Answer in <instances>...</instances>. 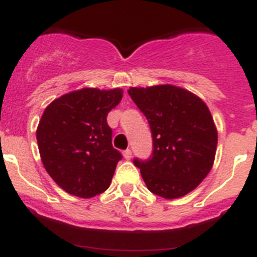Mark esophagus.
Returning <instances> with one entry per match:
<instances>
[{
    "label": "esophagus",
    "instance_id": "34e87169",
    "mask_svg": "<svg viewBox=\"0 0 257 257\" xmlns=\"http://www.w3.org/2000/svg\"><path fill=\"white\" fill-rule=\"evenodd\" d=\"M122 155H124V159H126V160L131 159V158H132V150H131V149H126V150L122 153Z\"/></svg>",
    "mask_w": 257,
    "mask_h": 257
}]
</instances>
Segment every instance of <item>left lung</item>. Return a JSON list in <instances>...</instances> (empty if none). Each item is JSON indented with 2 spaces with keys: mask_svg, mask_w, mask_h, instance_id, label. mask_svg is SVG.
I'll return each instance as SVG.
<instances>
[{
  "mask_svg": "<svg viewBox=\"0 0 257 257\" xmlns=\"http://www.w3.org/2000/svg\"><path fill=\"white\" fill-rule=\"evenodd\" d=\"M128 94L146 116L153 135L150 158L133 160L147 189L166 199L193 191L211 171L217 147L207 104L175 85L131 88Z\"/></svg>",
  "mask_w": 257,
  "mask_h": 257,
  "instance_id": "8db88e82",
  "label": "left lung"
}]
</instances>
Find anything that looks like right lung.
<instances>
[{
  "label": "right lung",
  "mask_w": 257,
  "mask_h": 257,
  "mask_svg": "<svg viewBox=\"0 0 257 257\" xmlns=\"http://www.w3.org/2000/svg\"><path fill=\"white\" fill-rule=\"evenodd\" d=\"M121 89L84 88L45 108L36 137L50 177L64 191L91 198L108 189L121 154L112 147L107 115L120 103Z\"/></svg>",
  "instance_id": "add662e5"
}]
</instances>
